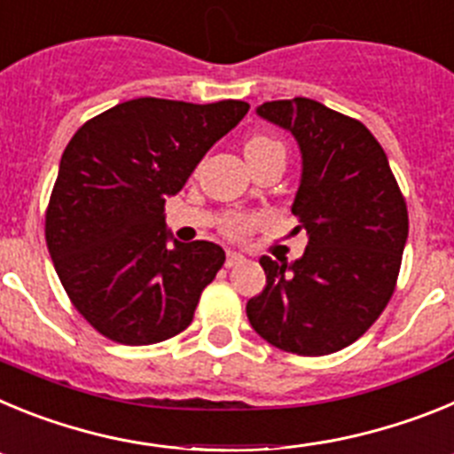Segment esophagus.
<instances>
[{
    "instance_id": "esophagus-1",
    "label": "esophagus",
    "mask_w": 454,
    "mask_h": 454,
    "mask_svg": "<svg viewBox=\"0 0 454 454\" xmlns=\"http://www.w3.org/2000/svg\"><path fill=\"white\" fill-rule=\"evenodd\" d=\"M239 263H243V254H239V252H234V250L227 252V259H224V266H227V268H234V266H239Z\"/></svg>"
}]
</instances>
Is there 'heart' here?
<instances>
[{
    "mask_svg": "<svg viewBox=\"0 0 454 454\" xmlns=\"http://www.w3.org/2000/svg\"><path fill=\"white\" fill-rule=\"evenodd\" d=\"M270 147H282V145H279L277 140L268 138V136H252V138L246 143V156L256 154V152L270 150ZM256 223H259V220L252 218V215L227 214L223 215V220H220V231H223L227 239H243V236H247L252 230H254Z\"/></svg>",
    "mask_w": 454,
    "mask_h": 454,
    "instance_id": "obj_1",
    "label": "heart"
}]
</instances>
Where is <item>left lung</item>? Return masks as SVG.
<instances>
[{"mask_svg":"<svg viewBox=\"0 0 454 454\" xmlns=\"http://www.w3.org/2000/svg\"><path fill=\"white\" fill-rule=\"evenodd\" d=\"M256 114L298 140L302 179L291 211L309 243L293 263L259 259L266 288L247 302V318L279 350L332 355L366 334L395 291L407 202L359 120L307 98L263 102Z\"/></svg>","mask_w":454,"mask_h":454,"instance_id":"obj_1","label":"left lung"}]
</instances>
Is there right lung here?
Masks as SVG:
<instances>
[{"label": "right lung", "mask_w": 454, "mask_h": 454, "mask_svg": "<svg viewBox=\"0 0 454 454\" xmlns=\"http://www.w3.org/2000/svg\"><path fill=\"white\" fill-rule=\"evenodd\" d=\"M250 104L138 98L82 124L45 211L47 250L67 298L102 336L150 346L191 325L223 247H168L163 207Z\"/></svg>", "instance_id": "add662e5"}]
</instances>
